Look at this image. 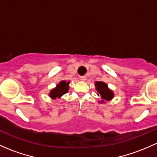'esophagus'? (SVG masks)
Segmentation results:
<instances>
[{"mask_svg": "<svg viewBox=\"0 0 157 157\" xmlns=\"http://www.w3.org/2000/svg\"><path fill=\"white\" fill-rule=\"evenodd\" d=\"M80 79L81 81H86V76H81V77H80Z\"/></svg>", "mask_w": 157, "mask_h": 157, "instance_id": "obj_1", "label": "esophagus"}]
</instances>
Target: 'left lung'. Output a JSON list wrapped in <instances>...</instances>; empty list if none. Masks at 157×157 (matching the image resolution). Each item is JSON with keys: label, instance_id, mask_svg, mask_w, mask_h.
Listing matches in <instances>:
<instances>
[{"label": "left lung", "instance_id": "1", "mask_svg": "<svg viewBox=\"0 0 157 157\" xmlns=\"http://www.w3.org/2000/svg\"><path fill=\"white\" fill-rule=\"evenodd\" d=\"M95 90L98 92L97 95L101 96V101L99 103H105L106 101H110L114 97V93L110 89L108 88V84L102 81H96L95 83Z\"/></svg>", "mask_w": 157, "mask_h": 157}]
</instances>
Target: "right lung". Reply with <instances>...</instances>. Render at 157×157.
<instances>
[{
    "label": "right lung",
    "mask_w": 157,
    "mask_h": 157,
    "mask_svg": "<svg viewBox=\"0 0 157 157\" xmlns=\"http://www.w3.org/2000/svg\"><path fill=\"white\" fill-rule=\"evenodd\" d=\"M69 84L70 81H65L62 80L57 84L55 88L52 89L49 93V96L52 99L55 100L56 98H60L65 93H67L69 90Z\"/></svg>",
    "instance_id": "1"
}]
</instances>
